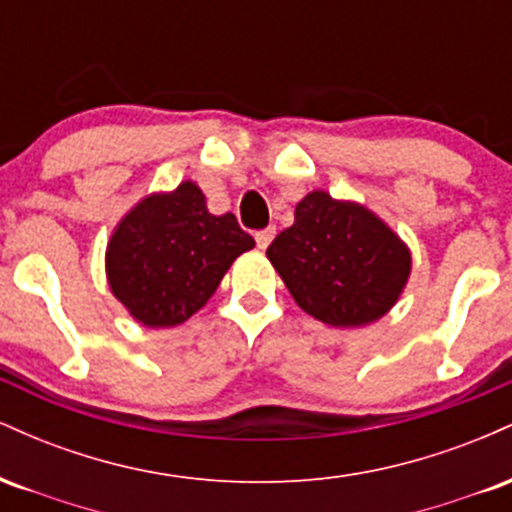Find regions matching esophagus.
I'll list each match as a JSON object with an SVG mask.
<instances>
[{
	"mask_svg": "<svg viewBox=\"0 0 512 512\" xmlns=\"http://www.w3.org/2000/svg\"><path fill=\"white\" fill-rule=\"evenodd\" d=\"M274 233H276V228L274 226H267V228H262V231H257L255 233V240H257V248H267L269 243H272V238H274Z\"/></svg>",
	"mask_w": 512,
	"mask_h": 512,
	"instance_id": "esophagus-1",
	"label": "esophagus"
}]
</instances>
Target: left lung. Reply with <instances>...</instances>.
I'll return each instance as SVG.
<instances>
[{
    "label": "left lung",
    "instance_id": "obj_1",
    "mask_svg": "<svg viewBox=\"0 0 512 512\" xmlns=\"http://www.w3.org/2000/svg\"><path fill=\"white\" fill-rule=\"evenodd\" d=\"M267 257L305 313L334 327H361L383 317L402 293L409 250L378 216L327 192L296 207Z\"/></svg>",
    "mask_w": 512,
    "mask_h": 512
}]
</instances>
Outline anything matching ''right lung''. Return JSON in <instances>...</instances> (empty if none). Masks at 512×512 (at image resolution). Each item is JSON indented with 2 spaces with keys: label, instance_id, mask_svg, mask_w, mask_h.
Listing matches in <instances>:
<instances>
[{
  "label": "right lung",
  "instance_id": "add662e5",
  "mask_svg": "<svg viewBox=\"0 0 512 512\" xmlns=\"http://www.w3.org/2000/svg\"><path fill=\"white\" fill-rule=\"evenodd\" d=\"M255 245L233 214L207 211L202 190L182 182L144 199L108 245L113 293L146 327H173L214 296L238 255Z\"/></svg>",
  "mask_w": 512,
  "mask_h": 512
}]
</instances>
